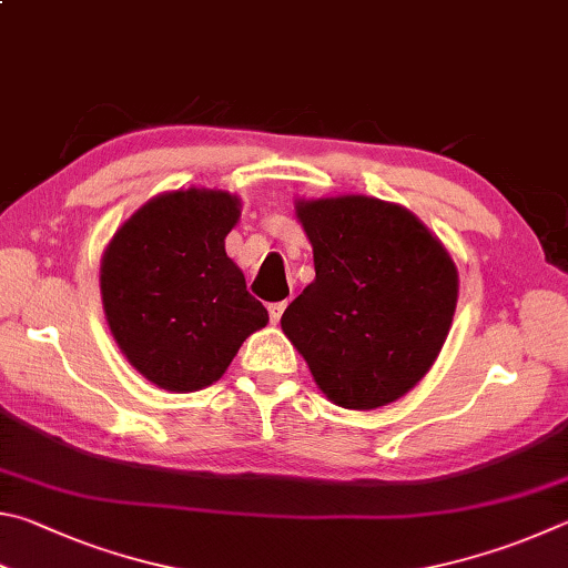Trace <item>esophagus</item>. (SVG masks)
Instances as JSON below:
<instances>
[{
	"label": "esophagus",
	"instance_id": "34e87169",
	"mask_svg": "<svg viewBox=\"0 0 568 568\" xmlns=\"http://www.w3.org/2000/svg\"><path fill=\"white\" fill-rule=\"evenodd\" d=\"M284 310H286V302H274V304H268V320H272V324H276L278 320H282Z\"/></svg>",
	"mask_w": 568,
	"mask_h": 568
}]
</instances>
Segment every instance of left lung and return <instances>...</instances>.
<instances>
[{
    "instance_id": "left-lung-1",
    "label": "left lung",
    "mask_w": 568,
    "mask_h": 568,
    "mask_svg": "<svg viewBox=\"0 0 568 568\" xmlns=\"http://www.w3.org/2000/svg\"><path fill=\"white\" fill-rule=\"evenodd\" d=\"M314 282L282 332L326 399L369 412L424 379L459 300L452 254L409 209L364 194L296 199Z\"/></svg>"
}]
</instances>
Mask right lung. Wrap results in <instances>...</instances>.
I'll use <instances>...</instances> for the list:
<instances>
[{
	"mask_svg": "<svg viewBox=\"0 0 568 568\" xmlns=\"http://www.w3.org/2000/svg\"><path fill=\"white\" fill-rule=\"evenodd\" d=\"M239 214V196L222 189H174L139 206L104 248L106 324L126 362L159 389L212 386L268 322L224 248Z\"/></svg>",
	"mask_w": 568,
	"mask_h": 568,
	"instance_id": "add662e5",
	"label": "right lung"
}]
</instances>
